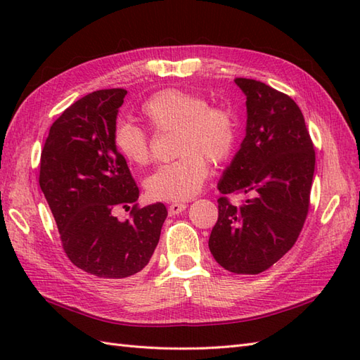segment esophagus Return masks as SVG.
<instances>
[{
  "label": "esophagus",
  "instance_id": "obj_1",
  "mask_svg": "<svg viewBox=\"0 0 360 360\" xmlns=\"http://www.w3.org/2000/svg\"><path fill=\"white\" fill-rule=\"evenodd\" d=\"M187 205L184 202H172L170 205H168V213H170V217H174V215H179L181 212L186 210Z\"/></svg>",
  "mask_w": 360,
  "mask_h": 360
}]
</instances>
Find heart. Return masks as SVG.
I'll return each instance as SVG.
<instances>
[{
	"instance_id": "b5f03b06",
	"label": "heart",
	"mask_w": 360,
	"mask_h": 360,
	"mask_svg": "<svg viewBox=\"0 0 360 360\" xmlns=\"http://www.w3.org/2000/svg\"><path fill=\"white\" fill-rule=\"evenodd\" d=\"M141 116L158 133L174 131L173 162L158 167L145 187L153 200L186 201L200 192L207 179L209 162L223 164L238 141V124L231 110L209 105L202 96L167 88L148 97ZM114 148L129 165L150 162L148 134L133 124H119L112 134Z\"/></svg>"
}]
</instances>
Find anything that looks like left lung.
<instances>
[{
	"mask_svg": "<svg viewBox=\"0 0 360 360\" xmlns=\"http://www.w3.org/2000/svg\"><path fill=\"white\" fill-rule=\"evenodd\" d=\"M246 94V137L218 190V221L209 248L233 274H259L294 246L309 210L316 151L304 117L289 96L252 79H235ZM229 193H246L241 206Z\"/></svg>",
	"mask_w": 360,
	"mask_h": 360,
	"instance_id": "1",
	"label": "left lung"
}]
</instances>
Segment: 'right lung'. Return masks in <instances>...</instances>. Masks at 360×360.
<instances>
[{
  "label": "right lung",
  "mask_w": 360,
  "mask_h": 360,
  "mask_svg": "<svg viewBox=\"0 0 360 360\" xmlns=\"http://www.w3.org/2000/svg\"><path fill=\"white\" fill-rule=\"evenodd\" d=\"M125 96L122 88L101 89L66 108L49 129L38 178L68 258L108 280L131 277L148 264L167 218L162 202L137 205L139 188L114 148ZM119 207H131L132 219L114 217Z\"/></svg>",
  "instance_id": "add662e5"
}]
</instances>
